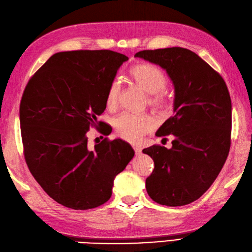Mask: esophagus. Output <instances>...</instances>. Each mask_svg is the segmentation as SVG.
I'll return each instance as SVG.
<instances>
[{
  "label": "esophagus",
  "mask_w": 252,
  "mask_h": 252,
  "mask_svg": "<svg viewBox=\"0 0 252 252\" xmlns=\"http://www.w3.org/2000/svg\"><path fill=\"white\" fill-rule=\"evenodd\" d=\"M133 150H135L136 154H140L141 153V148L138 147V145H135V147H133Z\"/></svg>",
  "instance_id": "esophagus-1"
}]
</instances>
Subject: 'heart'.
Segmentation results:
<instances>
[{
	"mask_svg": "<svg viewBox=\"0 0 252 252\" xmlns=\"http://www.w3.org/2000/svg\"><path fill=\"white\" fill-rule=\"evenodd\" d=\"M131 80L148 94H151L150 103L155 107L163 108L168 102V97L165 92L167 77L158 66L149 63H140L132 66L129 71ZM122 85L119 81L111 83L108 89L105 102L108 108L113 109L120 102ZM156 127V121L153 116L143 114L135 115L124 113L115 120L116 132L126 141L137 143Z\"/></svg>",
	"mask_w": 252,
	"mask_h": 252,
	"instance_id": "heart-1",
	"label": "heart"
}]
</instances>
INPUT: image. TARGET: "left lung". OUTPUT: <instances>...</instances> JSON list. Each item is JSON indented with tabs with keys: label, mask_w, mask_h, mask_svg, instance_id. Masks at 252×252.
<instances>
[{
	"label": "left lung",
	"mask_w": 252,
	"mask_h": 252,
	"mask_svg": "<svg viewBox=\"0 0 252 252\" xmlns=\"http://www.w3.org/2000/svg\"><path fill=\"white\" fill-rule=\"evenodd\" d=\"M135 57L163 68L175 87L173 112L156 136L173 135L172 147L142 152L154 160L145 180L149 196L166 206L198 199L214 183L231 147L232 102L222 76L198 55L182 47L141 50Z\"/></svg>",
	"instance_id": "obj_1"
}]
</instances>
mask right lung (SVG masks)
<instances>
[{"mask_svg":"<svg viewBox=\"0 0 252 252\" xmlns=\"http://www.w3.org/2000/svg\"><path fill=\"white\" fill-rule=\"evenodd\" d=\"M127 60L105 49L56 53L25 88L19 117L26 163L44 191L68 208L108 202L115 177L135 155L122 139L104 138L89 149L86 136L97 127L108 89Z\"/></svg>","mask_w":252,"mask_h":252,"instance_id":"1","label":"right lung"}]
</instances>
